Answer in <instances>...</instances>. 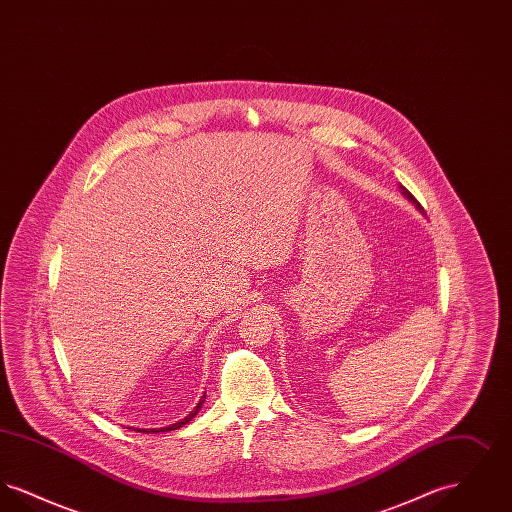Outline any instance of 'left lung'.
Returning a JSON list of instances; mask_svg holds the SVG:
<instances>
[{
	"label": "left lung",
	"mask_w": 512,
	"mask_h": 512,
	"mask_svg": "<svg viewBox=\"0 0 512 512\" xmlns=\"http://www.w3.org/2000/svg\"><path fill=\"white\" fill-rule=\"evenodd\" d=\"M401 190H403V195H405V197H407V199H409V201H413L414 205H416V207H418V209H420V205H418V201H416V199H414L413 194H411V192H409V190H405V188H401Z\"/></svg>",
	"instance_id": "left-lung-1"
}]
</instances>
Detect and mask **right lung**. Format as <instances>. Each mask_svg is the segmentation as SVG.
Instances as JSON below:
<instances>
[{"label": "right lung", "instance_id": "obj_1", "mask_svg": "<svg viewBox=\"0 0 512 512\" xmlns=\"http://www.w3.org/2000/svg\"><path fill=\"white\" fill-rule=\"evenodd\" d=\"M203 399H205V395L201 397V401L197 403V407H195L194 411L188 414L184 420H180V422H176V424H171V426H167V428H151V430H138V432H142V434H159V432H171V430L182 428L184 424H188V422L194 418L195 414L199 413V409H201V405H203Z\"/></svg>", "mask_w": 512, "mask_h": 512}]
</instances>
